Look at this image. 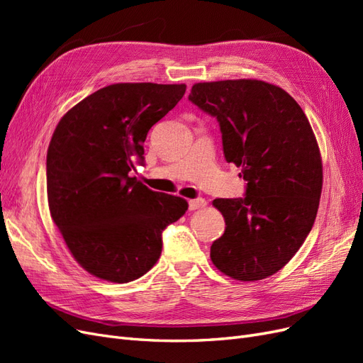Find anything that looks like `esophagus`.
<instances>
[{
	"label": "esophagus",
	"instance_id": "1",
	"mask_svg": "<svg viewBox=\"0 0 363 363\" xmlns=\"http://www.w3.org/2000/svg\"><path fill=\"white\" fill-rule=\"evenodd\" d=\"M206 204H207V203H206L204 199L189 200V208H191V211H196V208H203Z\"/></svg>",
	"mask_w": 363,
	"mask_h": 363
}]
</instances>
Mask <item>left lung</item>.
I'll list each match as a JSON object with an SVG mask.
<instances>
[{
	"label": "left lung",
	"instance_id": "obj_1",
	"mask_svg": "<svg viewBox=\"0 0 363 363\" xmlns=\"http://www.w3.org/2000/svg\"><path fill=\"white\" fill-rule=\"evenodd\" d=\"M189 100L216 118L224 157L242 168L244 199H216L224 235L213 265L240 281L267 279L300 250L315 223L323 162L303 108L276 84L240 79L195 83Z\"/></svg>",
	"mask_w": 363,
	"mask_h": 363
}]
</instances>
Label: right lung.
<instances>
[{"instance_id": "obj_1", "label": "right lung", "mask_w": 363, "mask_h": 363, "mask_svg": "<svg viewBox=\"0 0 363 363\" xmlns=\"http://www.w3.org/2000/svg\"><path fill=\"white\" fill-rule=\"evenodd\" d=\"M186 84L116 83L63 115L47 152V192L54 224L72 257L113 283L148 272L162 232L188 201L148 189L128 172L144 163L150 128L177 106Z\"/></svg>"}]
</instances>
